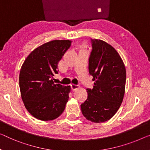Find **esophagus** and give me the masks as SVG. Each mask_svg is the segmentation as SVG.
I'll return each mask as SVG.
<instances>
[{"label":"esophagus","mask_w":150,"mask_h":150,"mask_svg":"<svg viewBox=\"0 0 150 150\" xmlns=\"http://www.w3.org/2000/svg\"><path fill=\"white\" fill-rule=\"evenodd\" d=\"M71 90H72V91H75V90H77V89L79 88V86H77V85L71 84Z\"/></svg>","instance_id":"1"}]
</instances>
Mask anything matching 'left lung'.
Wrapping results in <instances>:
<instances>
[{"label":"left lung","mask_w":150,"mask_h":150,"mask_svg":"<svg viewBox=\"0 0 150 150\" xmlns=\"http://www.w3.org/2000/svg\"><path fill=\"white\" fill-rule=\"evenodd\" d=\"M91 41L89 73L94 86L93 89H87L88 98L81 104V109L86 119L100 123L110 119L121 105L126 69L119 54L111 45L101 40Z\"/></svg>","instance_id":"obj_1"}]
</instances>
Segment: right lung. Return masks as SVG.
Masks as SVG:
<instances>
[{
    "mask_svg": "<svg viewBox=\"0 0 150 150\" xmlns=\"http://www.w3.org/2000/svg\"><path fill=\"white\" fill-rule=\"evenodd\" d=\"M71 40H52L34 49L22 64L19 73L21 98L28 111L41 120L59 117L69 100L70 86L54 84L58 64Z\"/></svg>",
    "mask_w": 150,
    "mask_h": 150,
    "instance_id": "obj_1",
    "label": "right lung"
}]
</instances>
